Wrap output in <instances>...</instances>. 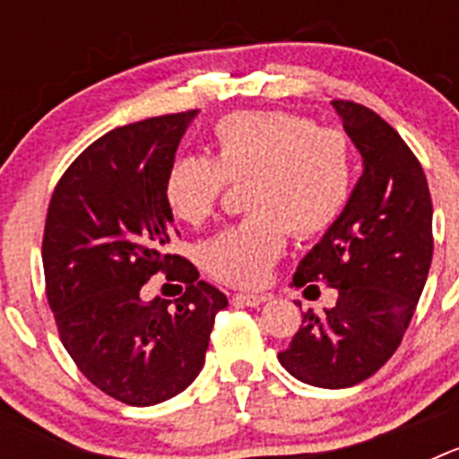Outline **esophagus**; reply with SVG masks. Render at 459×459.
I'll list each match as a JSON object with an SVG mask.
<instances>
[{"label":"esophagus","mask_w":459,"mask_h":459,"mask_svg":"<svg viewBox=\"0 0 459 459\" xmlns=\"http://www.w3.org/2000/svg\"><path fill=\"white\" fill-rule=\"evenodd\" d=\"M266 301H269V296L266 294H237L234 296V303H237V306L255 307V306H262V303H266Z\"/></svg>","instance_id":"1"}]
</instances>
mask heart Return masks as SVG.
<instances>
[{
	"mask_svg": "<svg viewBox=\"0 0 459 459\" xmlns=\"http://www.w3.org/2000/svg\"><path fill=\"white\" fill-rule=\"evenodd\" d=\"M213 160L181 158L165 181V200L179 221L202 225L227 181L250 177L246 206L253 211L211 238L204 266L237 287H259L296 237L326 232L351 190V153L340 131L317 128L291 112H237L218 121Z\"/></svg>",
	"mask_w": 459,
	"mask_h": 459,
	"instance_id": "1",
	"label": "heart"
}]
</instances>
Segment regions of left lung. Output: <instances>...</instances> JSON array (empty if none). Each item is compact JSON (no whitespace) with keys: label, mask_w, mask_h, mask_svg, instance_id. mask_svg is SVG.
Instances as JSON below:
<instances>
[{"label":"left lung","mask_w":459,"mask_h":459,"mask_svg":"<svg viewBox=\"0 0 459 459\" xmlns=\"http://www.w3.org/2000/svg\"><path fill=\"white\" fill-rule=\"evenodd\" d=\"M363 172L338 221L301 259L294 285L338 290L278 359L291 377L347 388L375 375L403 342L432 264V200L423 168L393 126L372 109L333 100ZM301 306V303H299Z\"/></svg>","instance_id":"left-lung-1"}]
</instances>
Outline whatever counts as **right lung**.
<instances>
[{
	"label": "right lung",
	"mask_w": 459,
	"mask_h": 459,
	"mask_svg": "<svg viewBox=\"0 0 459 459\" xmlns=\"http://www.w3.org/2000/svg\"><path fill=\"white\" fill-rule=\"evenodd\" d=\"M195 117L197 109L105 133L73 160L48 209L43 271L64 347L93 386L133 407L193 384L216 312L227 307L221 290L169 253L165 181ZM158 270H176L189 285L174 307L141 299Z\"/></svg>",
	"instance_id": "obj_1"
}]
</instances>
